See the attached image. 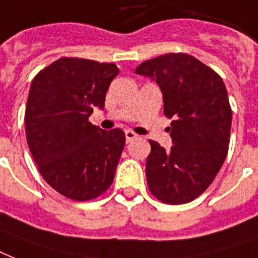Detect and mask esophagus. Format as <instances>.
I'll return each mask as SVG.
<instances>
[{
	"label": "esophagus",
	"mask_w": 258,
	"mask_h": 258,
	"mask_svg": "<svg viewBox=\"0 0 258 258\" xmlns=\"http://www.w3.org/2000/svg\"><path fill=\"white\" fill-rule=\"evenodd\" d=\"M125 137H126L127 143H131L132 140L137 139V137H139V135H136L133 131H126V132H125Z\"/></svg>",
	"instance_id": "34e87169"
}]
</instances>
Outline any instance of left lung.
<instances>
[{"instance_id":"left-lung-1","label":"left lung","mask_w":258,"mask_h":258,"mask_svg":"<svg viewBox=\"0 0 258 258\" xmlns=\"http://www.w3.org/2000/svg\"><path fill=\"white\" fill-rule=\"evenodd\" d=\"M136 74L160 86L173 145L149 140L147 181L167 205L188 203L203 194L229 151L231 107L222 78L188 53H165L144 61Z\"/></svg>"}]
</instances>
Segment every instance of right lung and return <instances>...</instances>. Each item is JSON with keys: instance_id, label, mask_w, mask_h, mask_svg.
<instances>
[{"instance_id": "right-lung-1", "label": "right lung", "mask_w": 258, "mask_h": 258, "mask_svg": "<svg viewBox=\"0 0 258 258\" xmlns=\"http://www.w3.org/2000/svg\"><path fill=\"white\" fill-rule=\"evenodd\" d=\"M114 63L60 57L32 81L25 107L29 151L41 176L63 197L95 199L113 183L125 145L121 129L103 131L89 121L103 109Z\"/></svg>"}]
</instances>
